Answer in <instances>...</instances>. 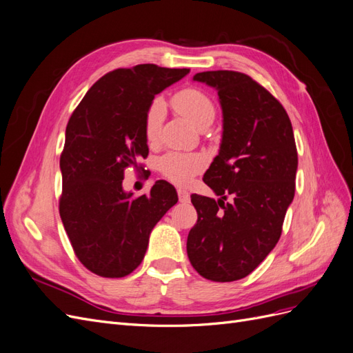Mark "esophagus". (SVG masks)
<instances>
[{
    "mask_svg": "<svg viewBox=\"0 0 353 353\" xmlns=\"http://www.w3.org/2000/svg\"><path fill=\"white\" fill-rule=\"evenodd\" d=\"M178 199L181 203H190V194L187 193L185 190H178Z\"/></svg>",
    "mask_w": 353,
    "mask_h": 353,
    "instance_id": "1",
    "label": "esophagus"
}]
</instances>
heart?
<instances>
[{
	"mask_svg": "<svg viewBox=\"0 0 353 353\" xmlns=\"http://www.w3.org/2000/svg\"><path fill=\"white\" fill-rule=\"evenodd\" d=\"M174 109L197 126L199 130L208 128L216 116V108L208 95L197 88L179 91L172 99ZM166 105L162 99H156L148 105L144 117V137L150 145L160 140V131L165 121ZM206 159L197 153H166L159 159L157 168L166 179L176 185H188L193 178L205 168Z\"/></svg>",
	"mask_w": 353,
	"mask_h": 353,
	"instance_id": "1",
	"label": "heart"
}]
</instances>
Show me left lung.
I'll return each instance as SVG.
<instances>
[{"label": "left lung", "mask_w": 353, "mask_h": 353, "mask_svg": "<svg viewBox=\"0 0 353 353\" xmlns=\"http://www.w3.org/2000/svg\"><path fill=\"white\" fill-rule=\"evenodd\" d=\"M193 79L218 91L223 131L219 154L203 176L219 199L191 196L197 223L188 232L187 254L205 279L236 281L280 240L294 197L293 128L281 103L248 74L212 70Z\"/></svg>", "instance_id": "obj_1"}]
</instances>
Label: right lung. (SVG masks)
Returning <instances> with one entry per match:
<instances>
[{
    "label": "right lung",
    "instance_id": "add662e5",
    "mask_svg": "<svg viewBox=\"0 0 353 353\" xmlns=\"http://www.w3.org/2000/svg\"><path fill=\"white\" fill-rule=\"evenodd\" d=\"M188 72L156 65L116 69L92 85L70 116L59 210L74 254L94 274H131L144 259L152 230L178 201L166 181L140 197L125 193L122 181L148 154L144 117L154 95Z\"/></svg>",
    "mask_w": 353,
    "mask_h": 353
}]
</instances>
